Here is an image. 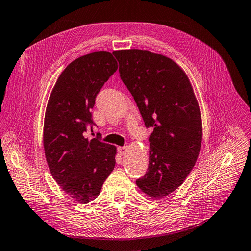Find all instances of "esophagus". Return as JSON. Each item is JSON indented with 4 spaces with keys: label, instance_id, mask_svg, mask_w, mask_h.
<instances>
[{
    "label": "esophagus",
    "instance_id": "34e87169",
    "mask_svg": "<svg viewBox=\"0 0 251 251\" xmlns=\"http://www.w3.org/2000/svg\"><path fill=\"white\" fill-rule=\"evenodd\" d=\"M127 151V146H122V147H119V153L121 156L125 155V152Z\"/></svg>",
    "mask_w": 251,
    "mask_h": 251
}]
</instances>
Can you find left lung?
Returning <instances> with one entry per match:
<instances>
[{
    "instance_id": "8db88e82",
    "label": "left lung",
    "mask_w": 251,
    "mask_h": 251,
    "mask_svg": "<svg viewBox=\"0 0 251 251\" xmlns=\"http://www.w3.org/2000/svg\"><path fill=\"white\" fill-rule=\"evenodd\" d=\"M150 136V164L137 185L151 198L168 196L194 168L201 151V110L184 71L169 57L142 50L113 52Z\"/></svg>"
}]
</instances>
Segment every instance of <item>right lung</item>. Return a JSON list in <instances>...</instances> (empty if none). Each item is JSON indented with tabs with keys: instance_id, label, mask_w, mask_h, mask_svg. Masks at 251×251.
Listing matches in <instances>:
<instances>
[{
	"instance_id": "obj_1",
	"label": "right lung",
	"mask_w": 251,
	"mask_h": 251,
	"mask_svg": "<svg viewBox=\"0 0 251 251\" xmlns=\"http://www.w3.org/2000/svg\"><path fill=\"white\" fill-rule=\"evenodd\" d=\"M118 70L109 52H94L71 62L50 95L43 127L47 162L55 181L79 203L99 196L115 165V146L85 137L94 125L91 109L101 87Z\"/></svg>"
}]
</instances>
